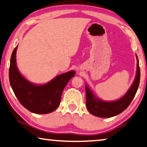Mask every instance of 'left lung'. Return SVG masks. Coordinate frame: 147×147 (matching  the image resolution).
<instances>
[{"label":"left lung","mask_w":147,"mask_h":147,"mask_svg":"<svg viewBox=\"0 0 147 147\" xmlns=\"http://www.w3.org/2000/svg\"><path fill=\"white\" fill-rule=\"evenodd\" d=\"M137 61V72L135 80L129 89L123 97L115 101H104L97 97L87 84H85L86 96V108L91 114L99 117H111L123 112L131 104L139 88L140 82V68L139 59Z\"/></svg>","instance_id":"obj_1"}]
</instances>
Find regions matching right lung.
<instances>
[{
    "instance_id": "obj_1",
    "label": "right lung",
    "mask_w": 147,
    "mask_h": 147,
    "mask_svg": "<svg viewBox=\"0 0 147 147\" xmlns=\"http://www.w3.org/2000/svg\"><path fill=\"white\" fill-rule=\"evenodd\" d=\"M17 48L18 45L11 55L9 69V80L15 96L20 103L32 113L45 114L55 111L59 106L63 90L75 75V71L59 74L44 84H34L24 77L18 69Z\"/></svg>"
}]
</instances>
